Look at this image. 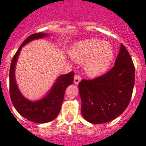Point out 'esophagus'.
<instances>
[{
	"label": "esophagus",
	"mask_w": 146,
	"mask_h": 146,
	"mask_svg": "<svg viewBox=\"0 0 146 146\" xmlns=\"http://www.w3.org/2000/svg\"><path fill=\"white\" fill-rule=\"evenodd\" d=\"M81 76H78V75H77V74L75 75L74 76V83L76 84V85L78 84V83L81 81Z\"/></svg>",
	"instance_id": "esophagus-1"
}]
</instances>
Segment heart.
I'll return each mask as SVG.
<instances>
[{"mask_svg":"<svg viewBox=\"0 0 146 146\" xmlns=\"http://www.w3.org/2000/svg\"><path fill=\"white\" fill-rule=\"evenodd\" d=\"M72 60L84 63L86 74L96 76L108 70L114 57L112 46L108 42L90 38L76 43L70 50Z\"/></svg>","mask_w":146,"mask_h":146,"instance_id":"heart-1","label":"heart"}]
</instances>
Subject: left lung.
<instances>
[{
  "label": "left lung",
  "instance_id": "obj_1",
  "mask_svg": "<svg viewBox=\"0 0 146 146\" xmlns=\"http://www.w3.org/2000/svg\"><path fill=\"white\" fill-rule=\"evenodd\" d=\"M135 84V66L123 44L114 66L102 76L78 84L83 117L92 124L111 121L125 111Z\"/></svg>",
  "mask_w": 146,
  "mask_h": 146
}]
</instances>
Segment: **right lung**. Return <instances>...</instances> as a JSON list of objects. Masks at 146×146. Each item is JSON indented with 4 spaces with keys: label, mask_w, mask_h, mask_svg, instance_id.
Here are the masks:
<instances>
[{
    "label": "right lung",
    "mask_w": 146,
    "mask_h": 146,
    "mask_svg": "<svg viewBox=\"0 0 146 146\" xmlns=\"http://www.w3.org/2000/svg\"><path fill=\"white\" fill-rule=\"evenodd\" d=\"M47 33H38L30 35L18 48L11 60L9 71V92L11 102L17 112L28 121L44 124L52 121L58 115L63 102L66 88L72 84L74 79L73 71L68 74L61 75L56 79L52 89L46 95L40 100L31 101L22 95L18 88L15 78V68L21 49L29 42L48 36Z\"/></svg>",
    "instance_id": "add662e5"
}]
</instances>
